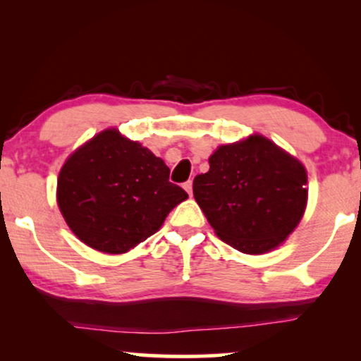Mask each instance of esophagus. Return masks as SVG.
<instances>
[{"instance_id": "34e87169", "label": "esophagus", "mask_w": 361, "mask_h": 361, "mask_svg": "<svg viewBox=\"0 0 361 361\" xmlns=\"http://www.w3.org/2000/svg\"><path fill=\"white\" fill-rule=\"evenodd\" d=\"M184 189L189 192V195H192V180H187L184 182Z\"/></svg>"}]
</instances>
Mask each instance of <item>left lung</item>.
Wrapping results in <instances>:
<instances>
[{"instance_id": "left-lung-1", "label": "left lung", "mask_w": 361, "mask_h": 361, "mask_svg": "<svg viewBox=\"0 0 361 361\" xmlns=\"http://www.w3.org/2000/svg\"><path fill=\"white\" fill-rule=\"evenodd\" d=\"M209 162V172L195 176L194 197L225 243L261 255L293 233L307 202V174L298 159L255 135L220 146Z\"/></svg>"}]
</instances>
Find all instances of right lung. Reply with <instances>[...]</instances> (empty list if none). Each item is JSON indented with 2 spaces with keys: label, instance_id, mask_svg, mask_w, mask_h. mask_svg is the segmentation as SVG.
Segmentation results:
<instances>
[{
  "label": "right lung",
  "instance_id": "obj_1",
  "mask_svg": "<svg viewBox=\"0 0 361 361\" xmlns=\"http://www.w3.org/2000/svg\"><path fill=\"white\" fill-rule=\"evenodd\" d=\"M169 167L116 130L97 135L63 164L57 202L78 240L121 255L154 235L187 192L169 182Z\"/></svg>",
  "mask_w": 361,
  "mask_h": 361
}]
</instances>
